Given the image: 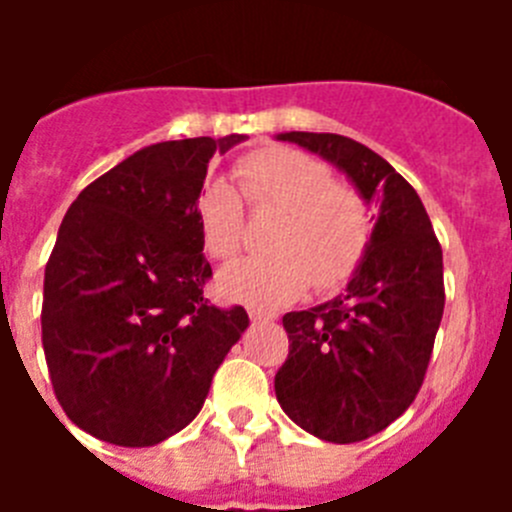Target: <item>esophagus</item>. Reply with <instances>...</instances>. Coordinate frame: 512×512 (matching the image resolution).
<instances>
[{
	"label": "esophagus",
	"instance_id": "1",
	"mask_svg": "<svg viewBox=\"0 0 512 512\" xmlns=\"http://www.w3.org/2000/svg\"><path fill=\"white\" fill-rule=\"evenodd\" d=\"M248 315H251L253 323H269V320H277V312L261 310V307H251V310H248Z\"/></svg>",
	"mask_w": 512,
	"mask_h": 512
}]
</instances>
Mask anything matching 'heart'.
<instances>
[{
    "label": "heart",
    "mask_w": 512,
    "mask_h": 512,
    "mask_svg": "<svg viewBox=\"0 0 512 512\" xmlns=\"http://www.w3.org/2000/svg\"><path fill=\"white\" fill-rule=\"evenodd\" d=\"M235 179L238 189L212 179L197 197L202 246L212 259L230 261L241 251V196L253 212L279 217L269 235L274 253L225 266L217 277L220 295L253 307H282L300 300L310 284L336 292L354 277L372 241V212L354 187L336 182L328 164L295 148L266 146L235 164Z\"/></svg>",
    "instance_id": "1"
}]
</instances>
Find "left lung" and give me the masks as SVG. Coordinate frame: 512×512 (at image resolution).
<instances>
[{"mask_svg": "<svg viewBox=\"0 0 512 512\" xmlns=\"http://www.w3.org/2000/svg\"><path fill=\"white\" fill-rule=\"evenodd\" d=\"M379 202L346 292L282 318L289 354L274 377L284 413L312 436L356 443L413 405L443 315V253L418 192L379 153L336 133H282Z\"/></svg>", "mask_w": 512, "mask_h": 512, "instance_id": "1", "label": "left lung"}]
</instances>
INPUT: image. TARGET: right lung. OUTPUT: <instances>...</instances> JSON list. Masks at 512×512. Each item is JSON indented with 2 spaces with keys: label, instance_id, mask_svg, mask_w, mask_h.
I'll return each instance as SVG.
<instances>
[{
  "label": "right lung",
  "instance_id": "right-lung-1",
  "mask_svg": "<svg viewBox=\"0 0 512 512\" xmlns=\"http://www.w3.org/2000/svg\"><path fill=\"white\" fill-rule=\"evenodd\" d=\"M246 135L140 148L74 200L45 264L43 351L81 431L115 446L166 441L205 405L248 328L241 305L205 297L197 197L212 153Z\"/></svg>",
  "mask_w": 512,
  "mask_h": 512
}]
</instances>
